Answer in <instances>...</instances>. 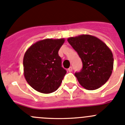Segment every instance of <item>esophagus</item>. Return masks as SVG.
Masks as SVG:
<instances>
[{
  "label": "esophagus",
  "mask_w": 125,
  "mask_h": 125,
  "mask_svg": "<svg viewBox=\"0 0 125 125\" xmlns=\"http://www.w3.org/2000/svg\"><path fill=\"white\" fill-rule=\"evenodd\" d=\"M72 70H73L72 66H70V68L68 69V72H72Z\"/></svg>",
  "instance_id": "obj_1"
}]
</instances>
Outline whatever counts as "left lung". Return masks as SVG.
Wrapping results in <instances>:
<instances>
[{
  "label": "left lung",
  "mask_w": 125,
  "mask_h": 125,
  "mask_svg": "<svg viewBox=\"0 0 125 125\" xmlns=\"http://www.w3.org/2000/svg\"><path fill=\"white\" fill-rule=\"evenodd\" d=\"M83 62V68L74 75L80 84L87 90H95L104 84L114 69L111 50L94 36L82 34L67 39Z\"/></svg>",
  "instance_id": "1"
}]
</instances>
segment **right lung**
Returning a JSON list of instances; mask_svg holds the SVG:
<instances>
[{
	"label": "right lung",
	"instance_id": "1",
	"mask_svg": "<svg viewBox=\"0 0 125 125\" xmlns=\"http://www.w3.org/2000/svg\"><path fill=\"white\" fill-rule=\"evenodd\" d=\"M64 42V38L43 39L26 51L23 57L24 78L37 91L49 94L61 84L66 71L62 66L59 51Z\"/></svg>",
	"mask_w": 125,
	"mask_h": 125
}]
</instances>
